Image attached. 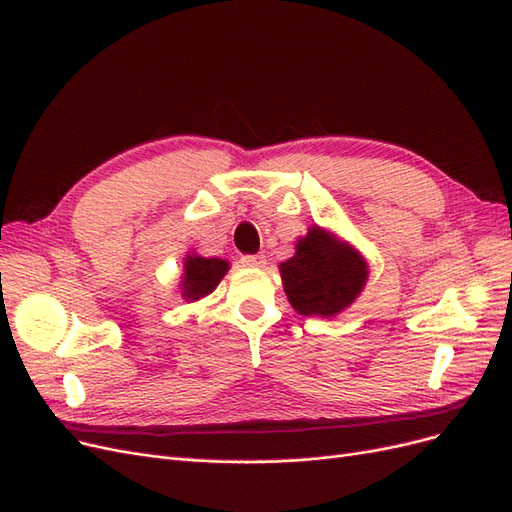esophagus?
Instances as JSON below:
<instances>
[{"label": "esophagus", "instance_id": "obj_1", "mask_svg": "<svg viewBox=\"0 0 512 512\" xmlns=\"http://www.w3.org/2000/svg\"><path fill=\"white\" fill-rule=\"evenodd\" d=\"M241 265H243V267H250V269H258V267H265V265H267V258L262 256V254L243 256V258H241Z\"/></svg>", "mask_w": 512, "mask_h": 512}]
</instances>
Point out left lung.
Segmentation results:
<instances>
[{"label": "left lung", "instance_id": "left-lung-1", "mask_svg": "<svg viewBox=\"0 0 512 512\" xmlns=\"http://www.w3.org/2000/svg\"><path fill=\"white\" fill-rule=\"evenodd\" d=\"M280 273L294 312L333 318L359 299L369 267L354 245L314 224L297 239L294 256L282 262Z\"/></svg>", "mask_w": 512, "mask_h": 512}]
</instances>
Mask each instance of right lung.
Masks as SVG:
<instances>
[{
    "label": "right lung",
    "instance_id": "right-lung-1",
    "mask_svg": "<svg viewBox=\"0 0 512 512\" xmlns=\"http://www.w3.org/2000/svg\"><path fill=\"white\" fill-rule=\"evenodd\" d=\"M230 262L222 258H205L190 252L183 258V273H181V297L185 301H200L211 294L222 277L228 273Z\"/></svg>",
    "mask_w": 512,
    "mask_h": 512
}]
</instances>
